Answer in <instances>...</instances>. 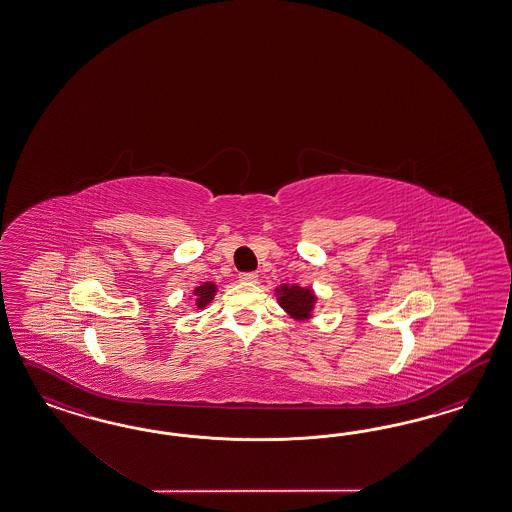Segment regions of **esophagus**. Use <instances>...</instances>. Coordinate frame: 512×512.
<instances>
[{
  "instance_id": "esophagus-1",
  "label": "esophagus",
  "mask_w": 512,
  "mask_h": 512,
  "mask_svg": "<svg viewBox=\"0 0 512 512\" xmlns=\"http://www.w3.org/2000/svg\"><path fill=\"white\" fill-rule=\"evenodd\" d=\"M238 278H240L242 283H255V281L259 279V276H257L255 272H242Z\"/></svg>"
}]
</instances>
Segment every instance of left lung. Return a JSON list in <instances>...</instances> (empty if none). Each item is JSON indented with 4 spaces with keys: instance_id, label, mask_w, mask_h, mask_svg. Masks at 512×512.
<instances>
[{
    "instance_id": "obj_1",
    "label": "left lung",
    "mask_w": 512,
    "mask_h": 512,
    "mask_svg": "<svg viewBox=\"0 0 512 512\" xmlns=\"http://www.w3.org/2000/svg\"><path fill=\"white\" fill-rule=\"evenodd\" d=\"M281 310L295 321H308L313 317L317 304V295L311 287H302L298 283H281L274 289Z\"/></svg>"
}]
</instances>
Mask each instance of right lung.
Masks as SVG:
<instances>
[{
    "label": "right lung",
    "instance_id": "add662e5",
    "mask_svg": "<svg viewBox=\"0 0 512 512\" xmlns=\"http://www.w3.org/2000/svg\"><path fill=\"white\" fill-rule=\"evenodd\" d=\"M217 293V285L214 281H204L201 283L199 287H195L193 289V304H195V308L197 310H204L212 300H214V296Z\"/></svg>",
    "mask_w": 512,
    "mask_h": 512
}]
</instances>
